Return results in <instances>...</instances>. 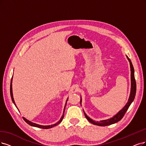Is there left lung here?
<instances>
[{
  "label": "left lung",
  "mask_w": 146,
  "mask_h": 146,
  "mask_svg": "<svg viewBox=\"0 0 146 146\" xmlns=\"http://www.w3.org/2000/svg\"><path fill=\"white\" fill-rule=\"evenodd\" d=\"M127 59L129 61V63H130V67H131V93L130 96H129V98L128 100V102H127V104L126 105L123 107V108L119 112H118L116 115H115L114 117L109 118V119L107 120H101L99 121H96L94 120H93L91 118H90L87 114H85L84 112V114L86 117V118L91 123H93V125H96L98 126H105L108 125H112V124H114L118 121H120L121 118L123 117V116L125 115L126 112L128 110L129 107L130 106L131 104L132 103V102L135 99V96L136 94V90H137V85H136V81H135V76H134V68L133 67V65L132 64L131 61L130 60V59L128 58L127 56H126ZM80 105H81L82 103V99L80 98Z\"/></svg>",
  "instance_id": "obj_1"
}]
</instances>
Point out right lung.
Listing matches in <instances>:
<instances>
[{
  "instance_id": "obj_1",
  "label": "right lung",
  "mask_w": 146,
  "mask_h": 146,
  "mask_svg": "<svg viewBox=\"0 0 146 146\" xmlns=\"http://www.w3.org/2000/svg\"><path fill=\"white\" fill-rule=\"evenodd\" d=\"M12 81H13V77H12V78H11V85H10V94H11V99H12L13 102L14 103V104L15 105V106L16 107H17V106H16V105H15V102H14V98H13V90H12ZM67 100H68V99H67V101H66V105H65L64 109V112H63V114H62V117H61V119L59 120L56 123L54 124V125H48V126H42V125H38V124H36V123H32V122L30 121L29 120H27L26 118H25V117H23V118L24 119V120H25L27 123L28 124V125H31V126H34V127H39V128H42V129H50V128H52V127H54V126H55L58 125V124H59V123H60L62 121V119H63V118H64V111H65V109H66V104H67Z\"/></svg>"
}]
</instances>
